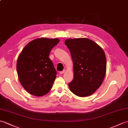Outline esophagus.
I'll list each match as a JSON object with an SVG mask.
<instances>
[{
	"mask_svg": "<svg viewBox=\"0 0 128 128\" xmlns=\"http://www.w3.org/2000/svg\"><path fill=\"white\" fill-rule=\"evenodd\" d=\"M65 72V70H63V71H60V74H64Z\"/></svg>",
	"mask_w": 128,
	"mask_h": 128,
	"instance_id": "34e87169",
	"label": "esophagus"
}]
</instances>
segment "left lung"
Returning <instances> with one entry per match:
<instances>
[{"mask_svg":"<svg viewBox=\"0 0 128 128\" xmlns=\"http://www.w3.org/2000/svg\"><path fill=\"white\" fill-rule=\"evenodd\" d=\"M73 62L74 79L68 84L71 92L80 97L90 96L102 84L106 72V58L103 49L88 38H68Z\"/></svg>","mask_w":128,"mask_h":128,"instance_id":"1","label":"left lung"}]
</instances>
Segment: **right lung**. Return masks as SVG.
Wrapping results in <instances>:
<instances>
[{
	"instance_id": "add662e5",
	"label": "right lung",
	"mask_w": 128,
	"mask_h": 128,
	"mask_svg": "<svg viewBox=\"0 0 128 128\" xmlns=\"http://www.w3.org/2000/svg\"><path fill=\"white\" fill-rule=\"evenodd\" d=\"M59 41L57 38H36L26 44L18 56L16 68L19 81L32 96H44L52 87L57 72L48 56Z\"/></svg>"
}]
</instances>
